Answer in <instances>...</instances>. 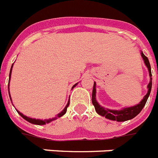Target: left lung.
Masks as SVG:
<instances>
[{"label": "left lung", "instance_id": "8db88e82", "mask_svg": "<svg viewBox=\"0 0 158 158\" xmlns=\"http://www.w3.org/2000/svg\"><path fill=\"white\" fill-rule=\"evenodd\" d=\"M141 56L143 57L144 63H145L146 66L148 67V72H149L150 77L152 76V73H151V66H150L149 61H148V57H146L145 55L143 54V52H141ZM148 93L144 96L143 99L140 101V103L136 105V106H133V107H128V108H125L122 110H106L103 107H101L99 104L97 103V100H96V83H94L93 84V89H92V101L93 106L95 107V110L97 112V114H99L100 115L103 117H106V118L110 119V120H114V121L118 122H124L127 121L129 119H131L133 118L136 116L137 114H139V112L141 111L142 109L144 107L147 100H148V97H149L150 92H151V88H152V78H150V82L148 85Z\"/></svg>", "mask_w": 158, "mask_h": 158}]
</instances>
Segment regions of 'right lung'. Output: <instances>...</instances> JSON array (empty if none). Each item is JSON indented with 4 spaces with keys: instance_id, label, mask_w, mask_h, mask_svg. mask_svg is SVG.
Listing matches in <instances>:
<instances>
[{
    "instance_id": "right-lung-1",
    "label": "right lung",
    "mask_w": 158,
    "mask_h": 158,
    "mask_svg": "<svg viewBox=\"0 0 158 158\" xmlns=\"http://www.w3.org/2000/svg\"><path fill=\"white\" fill-rule=\"evenodd\" d=\"M13 66V65H12ZM12 66H11V69H10V75H11V70H12ZM77 84V83H76ZM76 84H75V85L73 86V88H74V87H75ZM8 88H9V85H8ZM69 104H70V101L68 102L67 105H66V106L65 107V109H64L62 111H61L60 114H58L57 115V118H60V117H61L63 114H65L66 112V110H67V107L69 106ZM18 111V110H17ZM18 113H19V114L21 115V117H23L25 120H27V122H29V123H33V124H36V125H44V124L46 123H50L51 121H52L54 118H49V119H45V120H40V119H35V118H28V117L25 116V115H23L22 113H20L19 111H18Z\"/></svg>"
}]
</instances>
